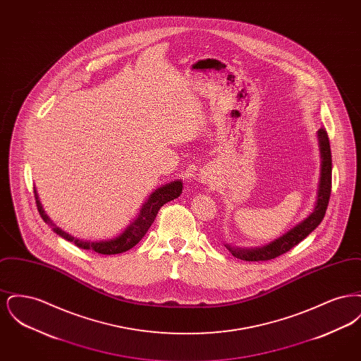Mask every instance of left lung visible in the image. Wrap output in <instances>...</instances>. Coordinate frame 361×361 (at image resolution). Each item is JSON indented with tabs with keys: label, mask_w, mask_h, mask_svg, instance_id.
Returning <instances> with one entry per match:
<instances>
[{
	"label": "left lung",
	"mask_w": 361,
	"mask_h": 361,
	"mask_svg": "<svg viewBox=\"0 0 361 361\" xmlns=\"http://www.w3.org/2000/svg\"><path fill=\"white\" fill-rule=\"evenodd\" d=\"M318 143H319V153H321V173H319V184L317 192V202L312 212L306 219H303L299 224L292 227L290 231L279 237L277 240H272L271 243L261 246V247H250L242 249L231 245H224L228 252L234 257L245 259V261H268L272 258L279 257L293 246H296L300 240H305L311 231H314L318 224L322 222L326 214L327 204L331 192V152L330 143L327 137L326 130H318Z\"/></svg>",
	"instance_id": "1"
}]
</instances>
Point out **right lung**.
Listing matches in <instances>:
<instances>
[{
  "mask_svg": "<svg viewBox=\"0 0 361 361\" xmlns=\"http://www.w3.org/2000/svg\"><path fill=\"white\" fill-rule=\"evenodd\" d=\"M34 192L36 207H37V211H39L42 219L49 224L54 230V233H56L59 237L73 242L75 246H78L81 249L93 250L100 255H119V253L127 252L131 247H134L137 242L145 237L149 227L154 222L159 208L164 204H166L168 202L177 199L181 195L183 183H181V180H176V181L168 183V184L155 189L154 192L149 196V199L143 203L135 221L128 224L121 234L112 240H96V242L74 238L73 235H70L69 233L59 228L56 224L52 222L51 219L49 218V215L46 214V211L43 209L36 189H34Z\"/></svg>",
  "mask_w": 361,
  "mask_h": 361,
  "instance_id": "1",
  "label": "right lung"
}]
</instances>
